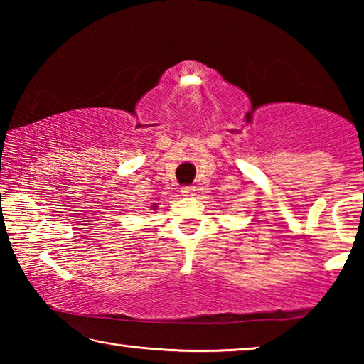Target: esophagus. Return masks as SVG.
Segmentation results:
<instances>
[{"label":"esophagus","mask_w":364,"mask_h":364,"mask_svg":"<svg viewBox=\"0 0 364 364\" xmlns=\"http://www.w3.org/2000/svg\"><path fill=\"white\" fill-rule=\"evenodd\" d=\"M181 194L183 196H194L196 194V188L194 186H183L181 188Z\"/></svg>","instance_id":"1"}]
</instances>
